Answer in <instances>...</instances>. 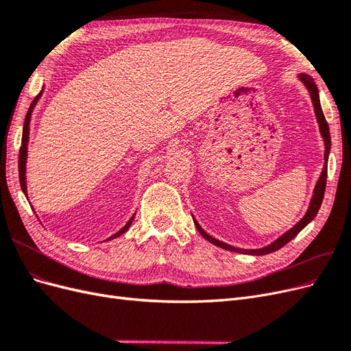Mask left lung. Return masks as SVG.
<instances>
[{"instance_id": "8db88e82", "label": "left lung", "mask_w": 351, "mask_h": 351, "mask_svg": "<svg viewBox=\"0 0 351 351\" xmlns=\"http://www.w3.org/2000/svg\"><path fill=\"white\" fill-rule=\"evenodd\" d=\"M300 80L306 84V88L309 89L311 92V98H312V102H313V108H315V114H316V119H317V123H319V129H321V134L324 137L325 141V165H324V169H322V174L319 177V180H317L316 183V187L313 190V197L311 200V206L309 209H307L306 215L297 222V224L285 232V234H282L280 239L275 240L274 243H271L269 246L267 247H262V249H256V250H243V249H237V247H232L230 246V244H226L222 243L214 237H210L209 234H206V232L200 228V226L197 224V222L195 221V226L197 228V231L200 232L202 236H204L208 241H210L212 244H215V246L218 247H222L226 250H232V252H239V253H246V254H268V253H272L275 250L281 249L282 246H285L287 243H289L290 240H293L299 232L309 224V222L316 217L317 210H319L321 205H322V200H324V195H325V187H326V176H328V155H329V149H331V136H329V127H328V123L325 120V115L322 112V108H321V101H319V92H317V88L316 84L313 82V79L311 76H307V74H300Z\"/></svg>"}]
</instances>
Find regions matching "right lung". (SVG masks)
Segmentation results:
<instances>
[{
  "instance_id": "right-lung-1",
  "label": "right lung",
  "mask_w": 351,
  "mask_h": 351,
  "mask_svg": "<svg viewBox=\"0 0 351 351\" xmlns=\"http://www.w3.org/2000/svg\"><path fill=\"white\" fill-rule=\"evenodd\" d=\"M42 93V92H40ZM40 93L38 95V97L32 101V104H30V108H29V111H27V114H26V119H25V125H23V136H22V146H20V152H19V178H20V186H22V190L25 192V195H26V197H27V193H26V176H25V171H26V154H27V141H29V123H30V114H32V110H34V107H35V104H36V101H38V98L40 97ZM133 218L134 217H132V219L127 222V224L117 232V234H114L112 237H110L108 240H111V239H115V237H119V236H121L123 232H125L127 231V228L130 227V224H132V221H133Z\"/></svg>"
}]
</instances>
